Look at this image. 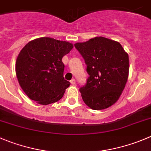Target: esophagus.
I'll return each instance as SVG.
<instances>
[{
	"instance_id": "34e87169",
	"label": "esophagus",
	"mask_w": 151,
	"mask_h": 151,
	"mask_svg": "<svg viewBox=\"0 0 151 151\" xmlns=\"http://www.w3.org/2000/svg\"><path fill=\"white\" fill-rule=\"evenodd\" d=\"M70 83H71V84H73V85H75V84H76V80H75L74 78H73V79H72L71 81H70Z\"/></svg>"
}]
</instances>
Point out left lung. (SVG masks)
<instances>
[{
    "label": "left lung",
    "mask_w": 151,
    "mask_h": 151,
    "mask_svg": "<svg viewBox=\"0 0 151 151\" xmlns=\"http://www.w3.org/2000/svg\"><path fill=\"white\" fill-rule=\"evenodd\" d=\"M87 64V83L79 90L84 102L93 110L108 108L119 100L127 83L129 57L117 41L95 37L76 43Z\"/></svg>",
    "instance_id": "left-lung-1"
}]
</instances>
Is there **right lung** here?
I'll use <instances>...</instances> for the list:
<instances>
[{"label": "right lung", "mask_w": 151, "mask_h": 151, "mask_svg": "<svg viewBox=\"0 0 151 151\" xmlns=\"http://www.w3.org/2000/svg\"><path fill=\"white\" fill-rule=\"evenodd\" d=\"M73 45L48 37L29 41L15 63L20 86L30 99L47 105L59 101L70 83L64 78L62 58Z\"/></svg>", "instance_id": "add662e5"}]
</instances>
